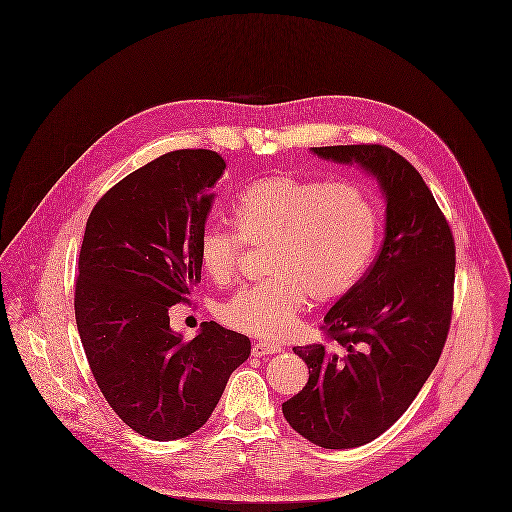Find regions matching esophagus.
<instances>
[{
  "label": "esophagus",
  "mask_w": 512,
  "mask_h": 512,
  "mask_svg": "<svg viewBox=\"0 0 512 512\" xmlns=\"http://www.w3.org/2000/svg\"><path fill=\"white\" fill-rule=\"evenodd\" d=\"M281 348L277 344H271V342H255L253 348H251V354L255 358H261V356H267V354H275L279 352Z\"/></svg>",
  "instance_id": "1"
}]
</instances>
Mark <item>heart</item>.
I'll return each instance as SVG.
<instances>
[{"instance_id":"1","label":"heart","mask_w":512,"mask_h":512,"mask_svg":"<svg viewBox=\"0 0 512 512\" xmlns=\"http://www.w3.org/2000/svg\"><path fill=\"white\" fill-rule=\"evenodd\" d=\"M237 233L205 229L198 259L215 283H229L245 245H267L271 279L243 287L221 318L257 338L285 336L312 297L332 303L348 295L364 275L378 239V207L356 182H324L275 174L251 182L231 205Z\"/></svg>"}]
</instances>
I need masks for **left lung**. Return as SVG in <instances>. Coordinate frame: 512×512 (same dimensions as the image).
<instances>
[{"instance_id":"left-lung-1","label":"left lung","mask_w":512,"mask_h":512,"mask_svg":"<svg viewBox=\"0 0 512 512\" xmlns=\"http://www.w3.org/2000/svg\"><path fill=\"white\" fill-rule=\"evenodd\" d=\"M310 150L360 166L386 202L376 261L324 316L334 348H293L308 366V382L283 404L289 425L310 443L350 449L394 425L433 372L451 322L455 241L419 172L392 148Z\"/></svg>"}]
</instances>
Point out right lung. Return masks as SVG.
<instances>
[{"label": "right lung", "mask_w": 512, "mask_h": 512, "mask_svg": "<svg viewBox=\"0 0 512 512\" xmlns=\"http://www.w3.org/2000/svg\"><path fill=\"white\" fill-rule=\"evenodd\" d=\"M223 170L211 150L168 152L110 188L87 221L79 336L108 406L154 441L198 431L251 354L247 336L213 320L194 340L170 328V307L202 279L198 243Z\"/></svg>", "instance_id": "right-lung-1"}]
</instances>
